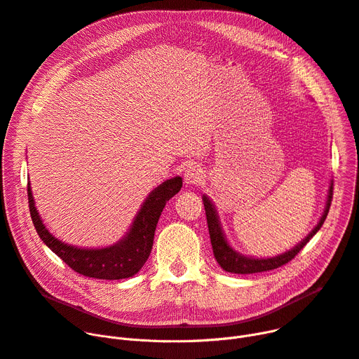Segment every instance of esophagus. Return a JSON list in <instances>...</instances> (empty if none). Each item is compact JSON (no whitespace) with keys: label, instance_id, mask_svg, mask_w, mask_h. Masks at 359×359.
<instances>
[{"label":"esophagus","instance_id":"1","mask_svg":"<svg viewBox=\"0 0 359 359\" xmlns=\"http://www.w3.org/2000/svg\"><path fill=\"white\" fill-rule=\"evenodd\" d=\"M184 181L188 185L200 184L203 181V171L198 166H188L184 172Z\"/></svg>","mask_w":359,"mask_h":359}]
</instances>
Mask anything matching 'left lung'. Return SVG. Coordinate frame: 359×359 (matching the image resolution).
I'll use <instances>...</instances> for the list:
<instances>
[{
	"label": "left lung",
	"mask_w": 359,
	"mask_h": 359,
	"mask_svg": "<svg viewBox=\"0 0 359 359\" xmlns=\"http://www.w3.org/2000/svg\"><path fill=\"white\" fill-rule=\"evenodd\" d=\"M332 197H333V182H330L329 187V193H327V201L325 205V212L318 223L310 233L297 245L294 246L292 249L287 250L285 254H281L278 257H272V258H250V257H245L241 255L239 252L233 250L230 248V245L227 243L224 233L222 230L220 222H219V216L216 208L213 205V203L210 201V198L207 196H203V203H204V210H205V217H207V224H208V233H210V241H212V246H213V254L215 258L217 261V264L227 272H233V273H255V272H264V271H271L276 269L278 266L285 265L287 262H290L291 259H294L299 252L307 245V242L318 233V230L323 226L329 208H330V203H332Z\"/></svg>",
	"instance_id": "left-lung-1"
}]
</instances>
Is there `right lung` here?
<instances>
[{
    "instance_id": "1",
    "label": "right lung",
    "mask_w": 359,
    "mask_h": 359,
    "mask_svg": "<svg viewBox=\"0 0 359 359\" xmlns=\"http://www.w3.org/2000/svg\"><path fill=\"white\" fill-rule=\"evenodd\" d=\"M181 187V177L162 182L147 196L126 236L116 245L101 249L75 248L56 239L37 213L30 182L27 184V196L30 216L37 235L69 268L90 278L123 280L133 277L149 258L159 216L166 201H170L180 191Z\"/></svg>"
}]
</instances>
